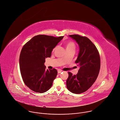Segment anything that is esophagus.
I'll return each mask as SVG.
<instances>
[{
    "mask_svg": "<svg viewBox=\"0 0 120 120\" xmlns=\"http://www.w3.org/2000/svg\"><path fill=\"white\" fill-rule=\"evenodd\" d=\"M62 72V70H58V74H60V73H61Z\"/></svg>",
    "mask_w": 120,
    "mask_h": 120,
    "instance_id": "1",
    "label": "esophagus"
}]
</instances>
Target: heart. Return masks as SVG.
<instances>
[{
    "label": "heart",
    "instance_id": "obj_1",
    "mask_svg": "<svg viewBox=\"0 0 120 120\" xmlns=\"http://www.w3.org/2000/svg\"><path fill=\"white\" fill-rule=\"evenodd\" d=\"M66 49H67V51H69L73 50H75V43L71 41L67 42L66 44ZM56 48H57V47H55V48H54L53 49V51H54L56 49Z\"/></svg>",
    "mask_w": 120,
    "mask_h": 120
}]
</instances>
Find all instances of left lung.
Instances as JSON below:
<instances>
[{
	"label": "left lung",
	"mask_w": 120,
	"mask_h": 120,
	"mask_svg": "<svg viewBox=\"0 0 120 120\" xmlns=\"http://www.w3.org/2000/svg\"><path fill=\"white\" fill-rule=\"evenodd\" d=\"M69 36L79 45V52L75 62L80 68L76 75L68 72L66 85L71 92L80 94L87 90L97 79L100 68V56L95 45L87 37L79 35Z\"/></svg>",
	"instance_id": "obj_1"
}]
</instances>
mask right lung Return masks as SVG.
I'll use <instances>...</instances> for the list:
<instances>
[{"label":"right lung","mask_w":120,"mask_h":120,"mask_svg":"<svg viewBox=\"0 0 120 120\" xmlns=\"http://www.w3.org/2000/svg\"><path fill=\"white\" fill-rule=\"evenodd\" d=\"M63 37L39 35L23 46L19 59L20 71L24 83L32 90L42 93L52 87L58 72L55 68L45 69L44 63Z\"/></svg>","instance_id":"obj_1"}]
</instances>
